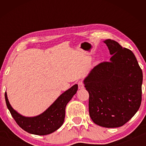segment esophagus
<instances>
[{"label": "esophagus", "instance_id": "obj_1", "mask_svg": "<svg viewBox=\"0 0 146 146\" xmlns=\"http://www.w3.org/2000/svg\"><path fill=\"white\" fill-rule=\"evenodd\" d=\"M78 89H84V84L82 81H79L78 82Z\"/></svg>", "mask_w": 146, "mask_h": 146}]
</instances>
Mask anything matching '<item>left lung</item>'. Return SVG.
Wrapping results in <instances>:
<instances>
[{
    "label": "left lung",
    "instance_id": "left-lung-1",
    "mask_svg": "<svg viewBox=\"0 0 146 146\" xmlns=\"http://www.w3.org/2000/svg\"><path fill=\"white\" fill-rule=\"evenodd\" d=\"M112 55L100 63L84 80L90 94L89 112L100 126H122L138 111L142 101V71L131 51L117 42L104 41Z\"/></svg>",
    "mask_w": 146,
    "mask_h": 146
}]
</instances>
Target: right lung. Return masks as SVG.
<instances>
[{"instance_id": "1", "label": "right lung", "mask_w": 146, "mask_h": 146, "mask_svg": "<svg viewBox=\"0 0 146 146\" xmlns=\"http://www.w3.org/2000/svg\"><path fill=\"white\" fill-rule=\"evenodd\" d=\"M77 90L78 85H73L62 93L42 113L35 117H25L15 110L9 104L6 92L5 100L12 117L22 129L31 134L46 135L55 131L63 124L66 105Z\"/></svg>"}]
</instances>
